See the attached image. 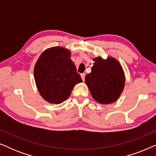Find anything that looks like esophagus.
Masks as SVG:
<instances>
[{
  "mask_svg": "<svg viewBox=\"0 0 156 156\" xmlns=\"http://www.w3.org/2000/svg\"><path fill=\"white\" fill-rule=\"evenodd\" d=\"M81 77H82V80L83 81H84V79H85V74H84V73L81 74Z\"/></svg>",
  "mask_w": 156,
  "mask_h": 156,
  "instance_id": "1",
  "label": "esophagus"
}]
</instances>
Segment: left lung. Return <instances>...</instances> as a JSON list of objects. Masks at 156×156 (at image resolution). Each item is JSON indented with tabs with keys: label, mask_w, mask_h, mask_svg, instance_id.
I'll list each match as a JSON object with an SVG mask.
<instances>
[{
	"label": "left lung",
	"mask_w": 156,
	"mask_h": 156,
	"mask_svg": "<svg viewBox=\"0 0 156 156\" xmlns=\"http://www.w3.org/2000/svg\"><path fill=\"white\" fill-rule=\"evenodd\" d=\"M91 72L85 76V82L91 94L101 104H109L117 101L125 86L124 72L119 62L108 56L94 58Z\"/></svg>",
	"instance_id": "8db88e82"
}]
</instances>
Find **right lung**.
<instances>
[{"label": "right lung", "mask_w": 156, "mask_h": 156, "mask_svg": "<svg viewBox=\"0 0 156 156\" xmlns=\"http://www.w3.org/2000/svg\"><path fill=\"white\" fill-rule=\"evenodd\" d=\"M71 52L52 47L40 55L34 67V78L41 97L50 104L65 101L74 87L82 82L71 58Z\"/></svg>", "instance_id": "1"}]
</instances>
